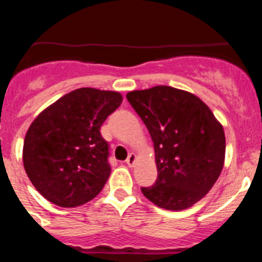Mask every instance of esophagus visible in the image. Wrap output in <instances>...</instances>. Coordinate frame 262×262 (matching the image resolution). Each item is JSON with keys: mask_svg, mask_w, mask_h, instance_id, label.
Segmentation results:
<instances>
[{"mask_svg": "<svg viewBox=\"0 0 262 262\" xmlns=\"http://www.w3.org/2000/svg\"><path fill=\"white\" fill-rule=\"evenodd\" d=\"M136 161V154H134V152H131V154L128 155V157H127L126 160V164L128 166H134V164H135Z\"/></svg>", "mask_w": 262, "mask_h": 262, "instance_id": "1", "label": "esophagus"}]
</instances>
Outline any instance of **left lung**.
Wrapping results in <instances>:
<instances>
[{
  "instance_id": "left-lung-1",
  "label": "left lung",
  "mask_w": 262,
  "mask_h": 262,
  "mask_svg": "<svg viewBox=\"0 0 262 262\" xmlns=\"http://www.w3.org/2000/svg\"><path fill=\"white\" fill-rule=\"evenodd\" d=\"M127 99L149 131L157 180L142 187L147 200L172 211L201 201L221 176L226 136L210 107L193 93L159 85L134 90Z\"/></svg>"
}]
</instances>
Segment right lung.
<instances>
[{"label": "right lung", "instance_id": "add662e5", "mask_svg": "<svg viewBox=\"0 0 262 262\" xmlns=\"http://www.w3.org/2000/svg\"><path fill=\"white\" fill-rule=\"evenodd\" d=\"M122 101L118 92L80 88L34 119L23 143V166L46 200L77 207L102 190L111 166L99 129Z\"/></svg>", "mask_w": 262, "mask_h": 262}]
</instances>
